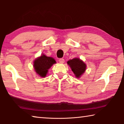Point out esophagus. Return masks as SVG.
Listing matches in <instances>:
<instances>
[{
	"instance_id": "esophagus-1",
	"label": "esophagus",
	"mask_w": 124,
	"mask_h": 124,
	"mask_svg": "<svg viewBox=\"0 0 124 124\" xmlns=\"http://www.w3.org/2000/svg\"><path fill=\"white\" fill-rule=\"evenodd\" d=\"M59 62L61 64H63L64 62V59L62 58H60V59L59 60Z\"/></svg>"
}]
</instances>
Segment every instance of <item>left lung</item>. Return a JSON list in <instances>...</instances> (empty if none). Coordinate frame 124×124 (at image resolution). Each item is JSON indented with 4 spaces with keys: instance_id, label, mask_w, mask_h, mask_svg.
I'll use <instances>...</instances> for the list:
<instances>
[{
    "instance_id": "1",
    "label": "left lung",
    "mask_w": 124,
    "mask_h": 124,
    "mask_svg": "<svg viewBox=\"0 0 124 124\" xmlns=\"http://www.w3.org/2000/svg\"><path fill=\"white\" fill-rule=\"evenodd\" d=\"M67 63L70 67L71 70L74 73L75 77L77 78H79L86 70V64L78 58H75L69 60Z\"/></svg>"
}]
</instances>
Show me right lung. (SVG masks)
Segmentation results:
<instances>
[{
  "mask_svg": "<svg viewBox=\"0 0 124 124\" xmlns=\"http://www.w3.org/2000/svg\"><path fill=\"white\" fill-rule=\"evenodd\" d=\"M56 62V61L53 58L47 56L42 54L34 60V70L39 76L45 77L48 72L49 69Z\"/></svg>",
  "mask_w": 124,
  "mask_h": 124,
  "instance_id": "add662e5",
  "label": "right lung"
}]
</instances>
